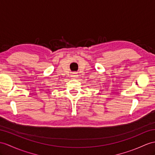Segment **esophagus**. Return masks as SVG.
Returning a JSON list of instances; mask_svg holds the SVG:
<instances>
[{"mask_svg": "<svg viewBox=\"0 0 155 155\" xmlns=\"http://www.w3.org/2000/svg\"><path fill=\"white\" fill-rule=\"evenodd\" d=\"M71 78H76L78 76V75L77 74V73H73L72 74H71Z\"/></svg>", "mask_w": 155, "mask_h": 155, "instance_id": "esophagus-1", "label": "esophagus"}]
</instances>
